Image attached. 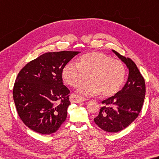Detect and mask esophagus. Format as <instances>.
I'll return each mask as SVG.
<instances>
[{"label": "esophagus", "instance_id": "obj_1", "mask_svg": "<svg viewBox=\"0 0 159 159\" xmlns=\"http://www.w3.org/2000/svg\"><path fill=\"white\" fill-rule=\"evenodd\" d=\"M70 99L71 103H80V102H85V101L87 100L86 99H85V98H83V97H80L79 96H77V95L74 94H71V96L70 97Z\"/></svg>", "mask_w": 159, "mask_h": 159}]
</instances>
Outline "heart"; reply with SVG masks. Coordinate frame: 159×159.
<instances>
[{"label": "heart", "instance_id": "obj_1", "mask_svg": "<svg viewBox=\"0 0 159 159\" xmlns=\"http://www.w3.org/2000/svg\"><path fill=\"white\" fill-rule=\"evenodd\" d=\"M125 74L122 62L99 52L83 55L78 64L70 62L62 70L63 79L73 87L80 84L89 76L91 80L77 89V93L85 97L95 96L101 92L104 97L112 96L123 84Z\"/></svg>", "mask_w": 159, "mask_h": 159}]
</instances>
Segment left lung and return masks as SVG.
Instances as JSON below:
<instances>
[{
	"instance_id": "left-lung-1",
	"label": "left lung",
	"mask_w": 159,
	"mask_h": 159,
	"mask_svg": "<svg viewBox=\"0 0 159 159\" xmlns=\"http://www.w3.org/2000/svg\"><path fill=\"white\" fill-rule=\"evenodd\" d=\"M112 51L127 67L128 80L120 91L103 101V106L94 120L103 131L117 133L127 127L138 117L145 99V83L134 61Z\"/></svg>"
}]
</instances>
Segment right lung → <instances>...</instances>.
I'll return each mask as SVG.
<instances>
[{
  "instance_id": "right-lung-1",
  "label": "right lung",
  "mask_w": 159,
  "mask_h": 159,
  "mask_svg": "<svg viewBox=\"0 0 159 159\" xmlns=\"http://www.w3.org/2000/svg\"><path fill=\"white\" fill-rule=\"evenodd\" d=\"M79 53H46L19 71L14 85V102L19 116L31 130L51 134L65 121L70 91L63 85L62 70Z\"/></svg>"
}]
</instances>
